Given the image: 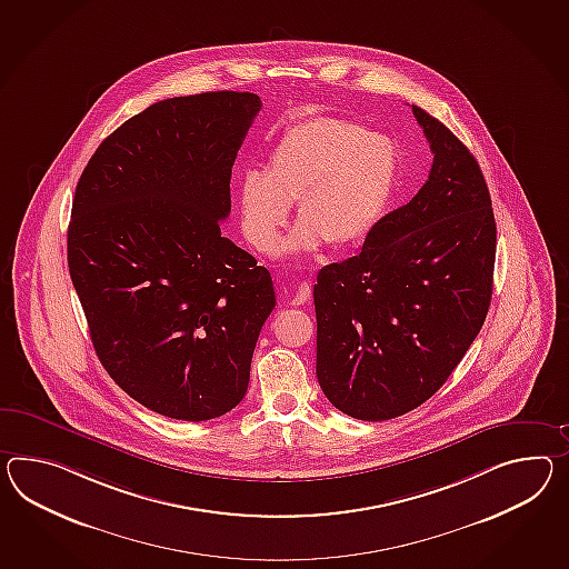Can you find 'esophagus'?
Here are the masks:
<instances>
[{
	"mask_svg": "<svg viewBox=\"0 0 569 569\" xmlns=\"http://www.w3.org/2000/svg\"><path fill=\"white\" fill-rule=\"evenodd\" d=\"M310 300V286L302 281V283H298L296 286V290H293V296H291V305L293 306H302L306 305Z\"/></svg>",
	"mask_w": 569,
	"mask_h": 569,
	"instance_id": "1",
	"label": "esophagus"
}]
</instances>
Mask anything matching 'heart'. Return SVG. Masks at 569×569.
Listing matches in <instances>:
<instances>
[{
  "label": "heart",
  "instance_id": "obj_1",
  "mask_svg": "<svg viewBox=\"0 0 569 569\" xmlns=\"http://www.w3.org/2000/svg\"><path fill=\"white\" fill-rule=\"evenodd\" d=\"M397 181V150L385 136L343 117L296 121L267 153L263 174L238 179L240 230L254 250L273 249L296 201L298 226L281 254L312 252L325 240L346 249L380 222Z\"/></svg>",
  "mask_w": 569,
  "mask_h": 569
}]
</instances>
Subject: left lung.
<instances>
[{"label":"left lung","instance_id":"left-lung-1","mask_svg":"<svg viewBox=\"0 0 569 569\" xmlns=\"http://www.w3.org/2000/svg\"><path fill=\"white\" fill-rule=\"evenodd\" d=\"M433 153L416 197L315 286L317 376L346 416L385 421L428 401L465 358L493 291L496 218L467 146L413 104Z\"/></svg>","mask_w":569,"mask_h":569}]
</instances>
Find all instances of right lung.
Returning a JSON list of instances; mask_svg holds the SVG:
<instances>
[{
    "label": "right lung",
    "mask_w": 569,
    "mask_h": 569,
    "mask_svg": "<svg viewBox=\"0 0 569 569\" xmlns=\"http://www.w3.org/2000/svg\"><path fill=\"white\" fill-rule=\"evenodd\" d=\"M250 92L160 100L98 146L76 187L68 264L98 360L160 416L206 421L242 401L276 290L223 238Z\"/></svg>",
    "instance_id": "add662e5"
}]
</instances>
